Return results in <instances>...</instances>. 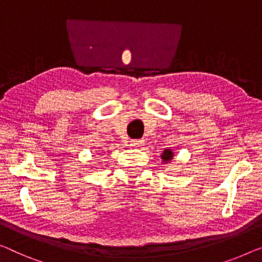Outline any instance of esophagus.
<instances>
[{"instance_id": "34e87169", "label": "esophagus", "mask_w": 262, "mask_h": 262, "mask_svg": "<svg viewBox=\"0 0 262 262\" xmlns=\"http://www.w3.org/2000/svg\"><path fill=\"white\" fill-rule=\"evenodd\" d=\"M142 146H143V141H141V140H133V141H130V147L142 148Z\"/></svg>"}]
</instances>
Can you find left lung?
I'll use <instances>...</instances> for the list:
<instances>
[{"mask_svg": "<svg viewBox=\"0 0 262 262\" xmlns=\"http://www.w3.org/2000/svg\"><path fill=\"white\" fill-rule=\"evenodd\" d=\"M161 160L163 162V165H167V163H170L171 161H173L174 159V151L170 149V148H166V149L162 150L161 153Z\"/></svg>", "mask_w": 262, "mask_h": 262, "instance_id": "1", "label": "left lung"}]
</instances>
